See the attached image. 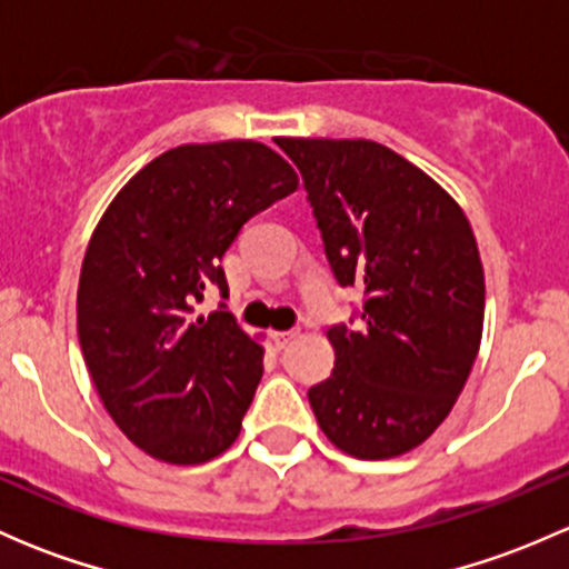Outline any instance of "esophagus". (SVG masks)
<instances>
[{
  "label": "esophagus",
  "instance_id": "esophagus-1",
  "mask_svg": "<svg viewBox=\"0 0 569 569\" xmlns=\"http://www.w3.org/2000/svg\"><path fill=\"white\" fill-rule=\"evenodd\" d=\"M295 336H297V330H274L272 332V341H274V347L283 349L286 343H289Z\"/></svg>",
  "mask_w": 569,
  "mask_h": 569
}]
</instances>
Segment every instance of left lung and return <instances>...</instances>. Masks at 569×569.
<instances>
[{
	"instance_id": "left-lung-1",
	"label": "left lung",
	"mask_w": 569,
	"mask_h": 569,
	"mask_svg": "<svg viewBox=\"0 0 569 569\" xmlns=\"http://www.w3.org/2000/svg\"><path fill=\"white\" fill-rule=\"evenodd\" d=\"M278 146L300 170L332 274L366 295L355 330H327L336 366L308 391L313 416L358 460L407 455L446 421L479 355L485 269L468 217L380 142Z\"/></svg>"
}]
</instances>
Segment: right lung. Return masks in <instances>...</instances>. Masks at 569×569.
Listing matches in <instances>:
<instances>
[{
	"label": "right lung",
	"instance_id": "obj_1",
	"mask_svg": "<svg viewBox=\"0 0 569 569\" xmlns=\"http://www.w3.org/2000/svg\"><path fill=\"white\" fill-rule=\"evenodd\" d=\"M297 189L252 140L178 146L148 162L90 237L77 291L84 363L120 432L153 460L200 465L239 438L263 347L220 306L194 317L244 222Z\"/></svg>",
	"mask_w": 569,
	"mask_h": 569
}]
</instances>
